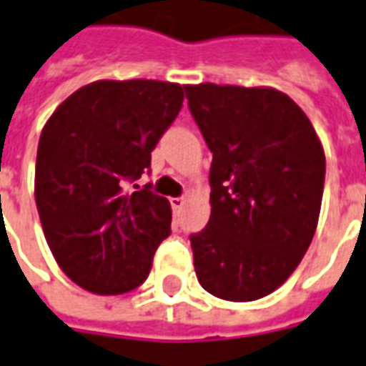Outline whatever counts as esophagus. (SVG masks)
<instances>
[{
    "instance_id": "1",
    "label": "esophagus",
    "mask_w": 366,
    "mask_h": 366,
    "mask_svg": "<svg viewBox=\"0 0 366 366\" xmlns=\"http://www.w3.org/2000/svg\"><path fill=\"white\" fill-rule=\"evenodd\" d=\"M184 204H186V198H182V196H178V198H170V206H172V210H180Z\"/></svg>"
}]
</instances>
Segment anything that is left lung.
Returning a JSON list of instances; mask_svg holds the SVG:
<instances>
[{
  "instance_id": "obj_1",
  "label": "left lung",
  "mask_w": 366,
  "mask_h": 366,
  "mask_svg": "<svg viewBox=\"0 0 366 366\" xmlns=\"http://www.w3.org/2000/svg\"><path fill=\"white\" fill-rule=\"evenodd\" d=\"M212 152L210 220L190 236L204 290L248 302L270 295L300 264L325 188L319 136L274 88L184 86Z\"/></svg>"
}]
</instances>
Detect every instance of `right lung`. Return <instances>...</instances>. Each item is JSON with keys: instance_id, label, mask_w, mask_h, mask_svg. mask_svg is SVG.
Segmentation results:
<instances>
[{"instance_id": "1", "label": "right lung", "mask_w": 366, "mask_h": 366, "mask_svg": "<svg viewBox=\"0 0 366 366\" xmlns=\"http://www.w3.org/2000/svg\"><path fill=\"white\" fill-rule=\"evenodd\" d=\"M180 84L99 79L74 92L46 122L36 160V204L49 250L78 287L122 295L148 278L170 236V202L130 192L182 108ZM138 188V184H134Z\"/></svg>"}]
</instances>
